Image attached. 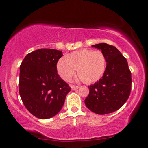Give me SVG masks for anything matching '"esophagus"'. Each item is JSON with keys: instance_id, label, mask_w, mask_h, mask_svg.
I'll return each instance as SVG.
<instances>
[{"instance_id": "34e87169", "label": "esophagus", "mask_w": 148, "mask_h": 148, "mask_svg": "<svg viewBox=\"0 0 148 148\" xmlns=\"http://www.w3.org/2000/svg\"><path fill=\"white\" fill-rule=\"evenodd\" d=\"M71 88H72V90H78L79 88V86H76V85H71Z\"/></svg>"}]
</instances>
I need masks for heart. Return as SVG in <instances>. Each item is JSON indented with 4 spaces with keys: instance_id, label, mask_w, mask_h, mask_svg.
Here are the masks:
<instances>
[{
    "instance_id": "obj_1",
    "label": "heart",
    "mask_w": 148,
    "mask_h": 148,
    "mask_svg": "<svg viewBox=\"0 0 148 148\" xmlns=\"http://www.w3.org/2000/svg\"><path fill=\"white\" fill-rule=\"evenodd\" d=\"M107 60L101 51L81 49L71 53L60 59L56 65L58 75L65 81H69L75 75H78L87 84L94 83L102 77L106 69Z\"/></svg>"
}]
</instances>
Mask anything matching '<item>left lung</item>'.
Instances as JSON below:
<instances>
[{"label":"left lung","mask_w":148,"mask_h":148,"mask_svg":"<svg viewBox=\"0 0 148 148\" xmlns=\"http://www.w3.org/2000/svg\"><path fill=\"white\" fill-rule=\"evenodd\" d=\"M92 47L101 49L107 60L103 77L89 86L90 93L85 104L97 114L114 112L123 106L130 97L131 72L127 61L114 46L99 43Z\"/></svg>","instance_id":"left-lung-1"}]
</instances>
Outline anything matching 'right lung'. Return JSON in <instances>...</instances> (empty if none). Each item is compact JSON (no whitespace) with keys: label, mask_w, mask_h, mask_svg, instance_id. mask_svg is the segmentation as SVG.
<instances>
[{"label":"right lung","mask_w":148,"mask_h":148,"mask_svg":"<svg viewBox=\"0 0 148 148\" xmlns=\"http://www.w3.org/2000/svg\"><path fill=\"white\" fill-rule=\"evenodd\" d=\"M62 56L61 51L39 49L27 55L21 64V98L28 111L38 119L57 114L71 90L57 73V62Z\"/></svg>","instance_id":"add662e5"}]
</instances>
